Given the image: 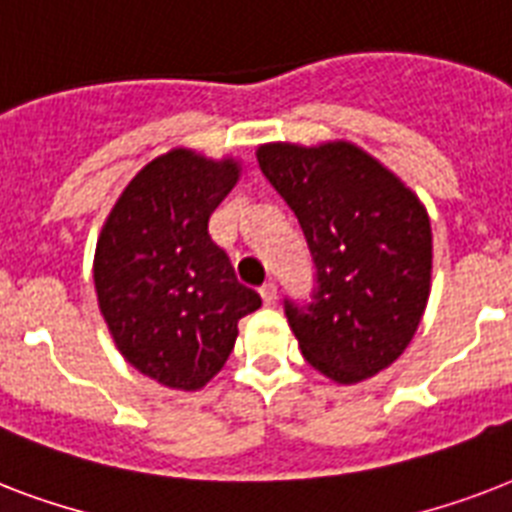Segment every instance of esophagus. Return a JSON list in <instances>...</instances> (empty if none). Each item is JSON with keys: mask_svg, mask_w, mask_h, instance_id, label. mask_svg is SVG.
Wrapping results in <instances>:
<instances>
[{"mask_svg": "<svg viewBox=\"0 0 512 512\" xmlns=\"http://www.w3.org/2000/svg\"><path fill=\"white\" fill-rule=\"evenodd\" d=\"M260 297H263L265 305H273L276 303V297H279V289H276L273 281H265L263 287H260Z\"/></svg>", "mask_w": 512, "mask_h": 512, "instance_id": "1", "label": "esophagus"}]
</instances>
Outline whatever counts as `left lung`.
Wrapping results in <instances>:
<instances>
[{
  "mask_svg": "<svg viewBox=\"0 0 512 512\" xmlns=\"http://www.w3.org/2000/svg\"><path fill=\"white\" fill-rule=\"evenodd\" d=\"M257 162L295 212L313 257L311 300H284L305 361L342 385L374 377L404 353L425 313L428 212L350 143H271Z\"/></svg>",
  "mask_w": 512,
  "mask_h": 512,
  "instance_id": "left-lung-1",
  "label": "left lung"
}]
</instances>
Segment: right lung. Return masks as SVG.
Returning a JSON list of instances; mask_svg holds the SVG:
<instances>
[{"label": "right lung", "mask_w": 512, "mask_h": 512, "mask_svg": "<svg viewBox=\"0 0 512 512\" xmlns=\"http://www.w3.org/2000/svg\"><path fill=\"white\" fill-rule=\"evenodd\" d=\"M239 180L233 159L175 148L146 164L111 209L95 249V289L116 348L167 388L199 390L263 300L244 287L209 217Z\"/></svg>", "instance_id": "obj_1"}]
</instances>
